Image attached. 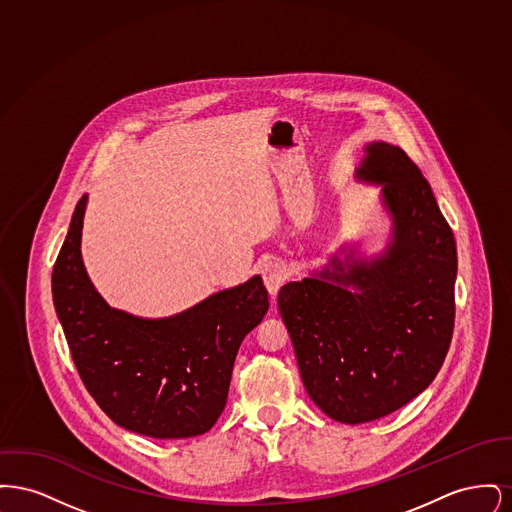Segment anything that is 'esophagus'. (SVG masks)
<instances>
[{"mask_svg":"<svg viewBox=\"0 0 512 512\" xmlns=\"http://www.w3.org/2000/svg\"><path fill=\"white\" fill-rule=\"evenodd\" d=\"M263 274V280H265V286H267L268 293L274 297L278 290L282 288V284L288 280L290 272L284 261H268L267 265L261 270Z\"/></svg>","mask_w":512,"mask_h":512,"instance_id":"1","label":"esophagus"}]
</instances>
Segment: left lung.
I'll use <instances>...</instances> for the list:
<instances>
[{
    "label": "left lung",
    "mask_w": 512,
    "mask_h": 512,
    "mask_svg": "<svg viewBox=\"0 0 512 512\" xmlns=\"http://www.w3.org/2000/svg\"><path fill=\"white\" fill-rule=\"evenodd\" d=\"M355 178L382 186L386 249L366 259L343 245L278 293L303 386L343 424L382 418L426 390L455 324L457 245L422 172L401 147L370 142Z\"/></svg>",
    "instance_id": "left-lung-1"
}]
</instances>
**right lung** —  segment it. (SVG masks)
I'll return each instance as SVG.
<instances>
[{
	"label": "right lung",
	"instance_id": "1",
	"mask_svg": "<svg viewBox=\"0 0 512 512\" xmlns=\"http://www.w3.org/2000/svg\"><path fill=\"white\" fill-rule=\"evenodd\" d=\"M84 195L51 274L74 366L101 411L147 438H194L224 411L245 336L268 311L261 276L165 318L134 317L94 288L80 253Z\"/></svg>",
	"mask_w": 512,
	"mask_h": 512
}]
</instances>
